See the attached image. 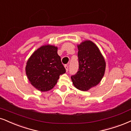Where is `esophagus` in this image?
I'll return each instance as SVG.
<instances>
[{
    "label": "esophagus",
    "mask_w": 131,
    "mask_h": 131,
    "mask_svg": "<svg viewBox=\"0 0 131 131\" xmlns=\"http://www.w3.org/2000/svg\"><path fill=\"white\" fill-rule=\"evenodd\" d=\"M64 67H65L66 72H67V71H68V69H69L68 66H67V65H65V66H64Z\"/></svg>",
    "instance_id": "esophagus-1"
}]
</instances>
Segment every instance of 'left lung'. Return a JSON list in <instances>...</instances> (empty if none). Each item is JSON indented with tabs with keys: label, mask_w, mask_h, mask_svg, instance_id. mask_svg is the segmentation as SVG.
<instances>
[{
	"label": "left lung",
	"mask_w": 131,
	"mask_h": 131,
	"mask_svg": "<svg viewBox=\"0 0 131 131\" xmlns=\"http://www.w3.org/2000/svg\"><path fill=\"white\" fill-rule=\"evenodd\" d=\"M77 47L79 69L71 79L76 88L88 91L102 80L106 70V62L99 48L92 41L85 40Z\"/></svg>",
	"instance_id": "1"
}]
</instances>
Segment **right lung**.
Instances as JSON below:
<instances>
[{"label": "right lung", "mask_w": 131, "mask_h": 131, "mask_svg": "<svg viewBox=\"0 0 131 131\" xmlns=\"http://www.w3.org/2000/svg\"><path fill=\"white\" fill-rule=\"evenodd\" d=\"M25 72L30 83L36 89L46 92L54 88L59 76L66 73L57 47L44 45L34 51L27 61Z\"/></svg>", "instance_id": "obj_1"}]
</instances>
